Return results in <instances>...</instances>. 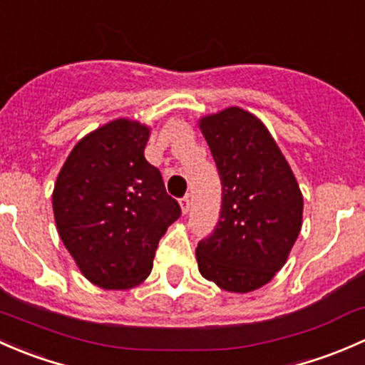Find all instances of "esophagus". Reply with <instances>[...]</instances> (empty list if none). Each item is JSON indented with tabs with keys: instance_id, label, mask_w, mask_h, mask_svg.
I'll list each match as a JSON object with an SVG mask.
<instances>
[{
	"instance_id": "34e87169",
	"label": "esophagus",
	"mask_w": 365,
	"mask_h": 365,
	"mask_svg": "<svg viewBox=\"0 0 365 365\" xmlns=\"http://www.w3.org/2000/svg\"><path fill=\"white\" fill-rule=\"evenodd\" d=\"M179 204H181V210L184 214L187 212V210H190V205H191V200H190V195H186V197L184 198H181V202H179Z\"/></svg>"
}]
</instances>
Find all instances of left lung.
<instances>
[{
  "mask_svg": "<svg viewBox=\"0 0 365 365\" xmlns=\"http://www.w3.org/2000/svg\"><path fill=\"white\" fill-rule=\"evenodd\" d=\"M221 179L220 221L197 247L198 270L221 290L247 294L288 260L302 228L304 198L260 119L228 107L198 119Z\"/></svg>",
  "mask_w": 365,
  "mask_h": 365,
  "instance_id": "8db88e82",
  "label": "left lung"
}]
</instances>
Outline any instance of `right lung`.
Segmentation results:
<instances>
[{"mask_svg": "<svg viewBox=\"0 0 365 365\" xmlns=\"http://www.w3.org/2000/svg\"><path fill=\"white\" fill-rule=\"evenodd\" d=\"M151 128L119 118L75 144L52 191L56 227L86 279L128 290L151 274L158 242L181 216L144 156Z\"/></svg>", "mask_w": 365, "mask_h": 365, "instance_id": "1", "label": "right lung"}]
</instances>
